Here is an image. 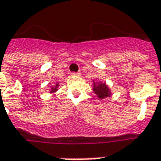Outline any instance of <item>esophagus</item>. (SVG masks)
Returning <instances> with one entry per match:
<instances>
[{
    "label": "esophagus",
    "mask_w": 161,
    "mask_h": 161,
    "mask_svg": "<svg viewBox=\"0 0 161 161\" xmlns=\"http://www.w3.org/2000/svg\"><path fill=\"white\" fill-rule=\"evenodd\" d=\"M71 76H80V73H78V72H72Z\"/></svg>",
    "instance_id": "esophagus-1"
}]
</instances>
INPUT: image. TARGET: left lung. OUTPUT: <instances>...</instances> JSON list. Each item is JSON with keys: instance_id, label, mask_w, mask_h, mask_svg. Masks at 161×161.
<instances>
[{"instance_id": "left-lung-1", "label": "left lung", "mask_w": 161, "mask_h": 161, "mask_svg": "<svg viewBox=\"0 0 161 161\" xmlns=\"http://www.w3.org/2000/svg\"><path fill=\"white\" fill-rule=\"evenodd\" d=\"M93 91L99 99H105V98L110 96L109 88L106 85L105 83H99L98 85H96V83H94Z\"/></svg>"}]
</instances>
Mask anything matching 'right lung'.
<instances>
[{"mask_svg":"<svg viewBox=\"0 0 161 161\" xmlns=\"http://www.w3.org/2000/svg\"><path fill=\"white\" fill-rule=\"evenodd\" d=\"M57 87H58V85H55V87H54V88H52V90H51V92H55V91L57 90Z\"/></svg>","mask_w":161,"mask_h":161,"instance_id":"add662e5","label":"right lung"}]
</instances>
